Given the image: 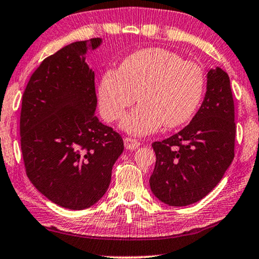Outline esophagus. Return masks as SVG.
<instances>
[{"label": "esophagus", "instance_id": "obj_1", "mask_svg": "<svg viewBox=\"0 0 259 259\" xmlns=\"http://www.w3.org/2000/svg\"><path fill=\"white\" fill-rule=\"evenodd\" d=\"M124 146H125V149H128V150H136L138 146H140V142H138L137 140H135V138L125 137L124 138Z\"/></svg>", "mask_w": 259, "mask_h": 259}]
</instances>
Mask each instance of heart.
<instances>
[{
  "label": "heart",
  "instance_id": "heart-1",
  "mask_svg": "<svg viewBox=\"0 0 259 259\" xmlns=\"http://www.w3.org/2000/svg\"><path fill=\"white\" fill-rule=\"evenodd\" d=\"M204 88V73L194 61L163 49H143L121 61L118 72L108 69L99 82V106L108 122L125 116L122 128L133 135L183 125L195 113Z\"/></svg>",
  "mask_w": 259,
  "mask_h": 259
}]
</instances>
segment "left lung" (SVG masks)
I'll list each match as a JSON object with an SVG mask.
<instances>
[{"label": "left lung", "instance_id": "left-lung-1", "mask_svg": "<svg viewBox=\"0 0 259 259\" xmlns=\"http://www.w3.org/2000/svg\"><path fill=\"white\" fill-rule=\"evenodd\" d=\"M235 107L230 80L220 67L209 69L203 102L190 124L152 143L156 165L150 187L168 206H188L220 183L234 159Z\"/></svg>", "mask_w": 259, "mask_h": 259}]
</instances>
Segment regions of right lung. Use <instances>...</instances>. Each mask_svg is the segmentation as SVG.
I'll return each instance as SVG.
<instances>
[{"instance_id":"obj_1","label":"right lung","mask_w":259,"mask_h":259,"mask_svg":"<svg viewBox=\"0 0 259 259\" xmlns=\"http://www.w3.org/2000/svg\"><path fill=\"white\" fill-rule=\"evenodd\" d=\"M101 43L75 41L45 58L23 93L19 134L26 176L67 209H86L105 195L124 149L119 134L94 115L95 74L84 59Z\"/></svg>"}]
</instances>
